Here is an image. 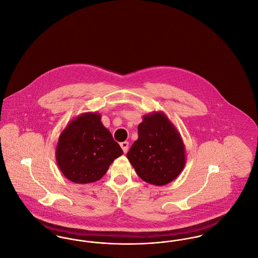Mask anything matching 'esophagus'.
Returning a JSON list of instances; mask_svg holds the SVG:
<instances>
[{
    "instance_id": "obj_1",
    "label": "esophagus",
    "mask_w": 258,
    "mask_h": 258,
    "mask_svg": "<svg viewBox=\"0 0 258 258\" xmlns=\"http://www.w3.org/2000/svg\"><path fill=\"white\" fill-rule=\"evenodd\" d=\"M120 146L123 149V152L125 154L128 150V142L127 141H123L122 143H120Z\"/></svg>"
}]
</instances>
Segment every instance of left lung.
I'll return each instance as SVG.
<instances>
[{
    "label": "left lung",
    "mask_w": 258,
    "mask_h": 258,
    "mask_svg": "<svg viewBox=\"0 0 258 258\" xmlns=\"http://www.w3.org/2000/svg\"><path fill=\"white\" fill-rule=\"evenodd\" d=\"M126 158L144 182L164 185L171 183L184 169V142L163 112H153L144 115L138 124V139Z\"/></svg>",
    "instance_id": "8db88e82"
}]
</instances>
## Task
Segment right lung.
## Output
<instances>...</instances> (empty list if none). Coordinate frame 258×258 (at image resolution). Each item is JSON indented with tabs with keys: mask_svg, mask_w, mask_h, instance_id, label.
Segmentation results:
<instances>
[{
	"mask_svg": "<svg viewBox=\"0 0 258 258\" xmlns=\"http://www.w3.org/2000/svg\"><path fill=\"white\" fill-rule=\"evenodd\" d=\"M101 115L86 112L63 128L56 147V161L63 176L76 184L97 182L123 150L101 123Z\"/></svg>",
	"mask_w": 258,
	"mask_h": 258,
	"instance_id": "1",
	"label": "right lung"
}]
</instances>
